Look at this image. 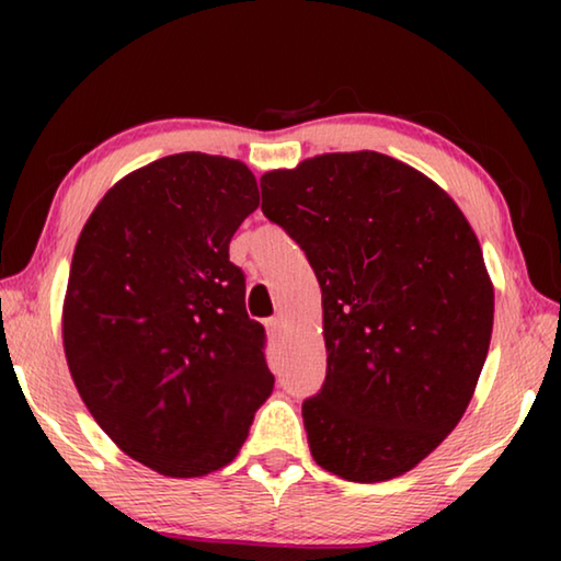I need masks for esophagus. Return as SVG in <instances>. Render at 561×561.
<instances>
[{
  "label": "esophagus",
  "mask_w": 561,
  "mask_h": 561,
  "mask_svg": "<svg viewBox=\"0 0 561 561\" xmlns=\"http://www.w3.org/2000/svg\"><path fill=\"white\" fill-rule=\"evenodd\" d=\"M264 327H267V334H270V336H279L284 324H282V319H279V317H272V319L264 321Z\"/></svg>",
  "instance_id": "esophagus-1"
}]
</instances>
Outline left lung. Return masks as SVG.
<instances>
[{
  "mask_svg": "<svg viewBox=\"0 0 561 561\" xmlns=\"http://www.w3.org/2000/svg\"><path fill=\"white\" fill-rule=\"evenodd\" d=\"M260 187L324 304L309 450L351 482L398 478L458 425L485 366L495 291L478 237L431 178L374 150L272 170Z\"/></svg>",
  "mask_w": 561,
  "mask_h": 561,
  "instance_id": "left-lung-1",
  "label": "left lung"
}]
</instances>
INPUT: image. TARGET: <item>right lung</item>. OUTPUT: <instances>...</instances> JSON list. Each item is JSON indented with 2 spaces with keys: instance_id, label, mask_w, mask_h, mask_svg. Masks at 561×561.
Returning <instances> with one entry per match:
<instances>
[{
  "instance_id": "obj_1",
  "label": "right lung",
  "mask_w": 561,
  "mask_h": 561,
  "mask_svg": "<svg viewBox=\"0 0 561 561\" xmlns=\"http://www.w3.org/2000/svg\"><path fill=\"white\" fill-rule=\"evenodd\" d=\"M260 205L240 160L178 153L118 180L83 225L64 351L103 433L168 478L225 468L272 393L247 317L237 227Z\"/></svg>"
}]
</instances>
